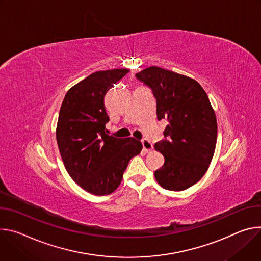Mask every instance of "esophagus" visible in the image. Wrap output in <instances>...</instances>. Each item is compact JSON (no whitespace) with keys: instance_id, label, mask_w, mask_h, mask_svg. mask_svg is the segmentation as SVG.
<instances>
[{"instance_id":"obj_1","label":"esophagus","mask_w":261,"mask_h":261,"mask_svg":"<svg viewBox=\"0 0 261 261\" xmlns=\"http://www.w3.org/2000/svg\"><path fill=\"white\" fill-rule=\"evenodd\" d=\"M142 145H143L144 151H146V152L150 151V150L152 149V147H153V145H152V143L150 142V140H148V139H146V138L142 140Z\"/></svg>"}]
</instances>
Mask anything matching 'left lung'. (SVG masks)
I'll return each mask as SVG.
<instances>
[{
	"label": "left lung",
	"instance_id": "1",
	"mask_svg": "<svg viewBox=\"0 0 261 261\" xmlns=\"http://www.w3.org/2000/svg\"><path fill=\"white\" fill-rule=\"evenodd\" d=\"M156 99L158 119L169 123L154 144L165 159L154 172L166 190L184 191L205 174L217 143V119L207 94L195 80L151 66L136 74Z\"/></svg>",
	"mask_w": 261,
	"mask_h": 261
}]
</instances>
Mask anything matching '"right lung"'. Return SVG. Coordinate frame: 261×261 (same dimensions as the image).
<instances>
[{
	"instance_id": "1",
	"label": "right lung",
	"mask_w": 261,
	"mask_h": 261,
	"mask_svg": "<svg viewBox=\"0 0 261 261\" xmlns=\"http://www.w3.org/2000/svg\"><path fill=\"white\" fill-rule=\"evenodd\" d=\"M129 70L112 69L88 75L66 93L57 124V143L70 177L84 190L102 196L120 185L129 161L142 150L134 138L107 133L105 97Z\"/></svg>"
}]
</instances>
